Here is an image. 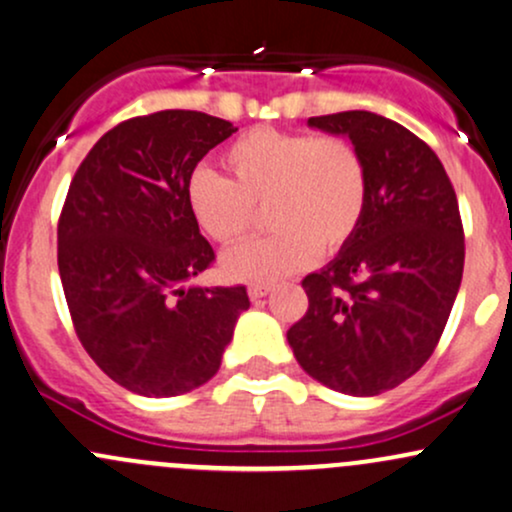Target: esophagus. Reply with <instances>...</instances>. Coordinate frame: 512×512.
<instances>
[{"instance_id": "1", "label": "esophagus", "mask_w": 512, "mask_h": 512, "mask_svg": "<svg viewBox=\"0 0 512 512\" xmlns=\"http://www.w3.org/2000/svg\"><path fill=\"white\" fill-rule=\"evenodd\" d=\"M271 290H273L271 285H266V283H254V285H249V297L256 302V300H261V297H266Z\"/></svg>"}]
</instances>
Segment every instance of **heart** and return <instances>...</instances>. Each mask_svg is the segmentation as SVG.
Listing matches in <instances>:
<instances>
[{
	"instance_id": "1",
	"label": "heart",
	"mask_w": 512,
	"mask_h": 512,
	"mask_svg": "<svg viewBox=\"0 0 512 512\" xmlns=\"http://www.w3.org/2000/svg\"><path fill=\"white\" fill-rule=\"evenodd\" d=\"M225 176L195 169L186 205L195 225L217 244H234L266 208V239L222 256L229 280L273 283L302 271L317 254H336L358 232L367 205V166L341 135L254 128L222 154Z\"/></svg>"
}]
</instances>
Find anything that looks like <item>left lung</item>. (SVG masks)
Wrapping results in <instances>:
<instances>
[{"instance_id": "obj_1", "label": "left lung", "mask_w": 512, "mask_h": 512, "mask_svg": "<svg viewBox=\"0 0 512 512\" xmlns=\"http://www.w3.org/2000/svg\"><path fill=\"white\" fill-rule=\"evenodd\" d=\"M307 125L360 149L367 205L355 237L302 280L309 309L287 343L324 387L375 396L421 370L450 317L464 271L457 195L438 154L394 120L343 111Z\"/></svg>"}]
</instances>
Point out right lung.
<instances>
[{
    "label": "right lung",
    "mask_w": 512,
    "mask_h": 512,
    "mask_svg": "<svg viewBox=\"0 0 512 512\" xmlns=\"http://www.w3.org/2000/svg\"><path fill=\"white\" fill-rule=\"evenodd\" d=\"M237 132L198 111H159L108 130L79 164L57 225V266L79 341L142 396L215 377L246 287H186L215 261L186 205L200 159Z\"/></svg>",
    "instance_id": "add662e5"
}]
</instances>
